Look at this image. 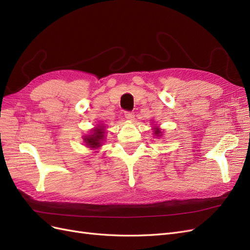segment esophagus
Instances as JSON below:
<instances>
[{"label":"esophagus","instance_id":"esophagus-1","mask_svg":"<svg viewBox=\"0 0 250 250\" xmlns=\"http://www.w3.org/2000/svg\"><path fill=\"white\" fill-rule=\"evenodd\" d=\"M125 118L127 119V120H133V118H134V113L133 112H131V111H126L125 112Z\"/></svg>","mask_w":250,"mask_h":250}]
</instances>
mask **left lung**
I'll list each match as a JSON object with an SVG mask.
<instances>
[{
	"instance_id": "1",
	"label": "left lung",
	"mask_w": 250,
	"mask_h": 250,
	"mask_svg": "<svg viewBox=\"0 0 250 250\" xmlns=\"http://www.w3.org/2000/svg\"><path fill=\"white\" fill-rule=\"evenodd\" d=\"M162 133V131H161V129L158 127H156V128H154V135H156V137H161V134Z\"/></svg>"
}]
</instances>
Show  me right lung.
Returning a JSON list of instances; mask_svg holds the SVG:
<instances>
[{
	"mask_svg": "<svg viewBox=\"0 0 250 250\" xmlns=\"http://www.w3.org/2000/svg\"><path fill=\"white\" fill-rule=\"evenodd\" d=\"M104 129L103 126L98 125V127L94 128L92 130V134H88L84 138V142L89 148L97 149L102 146V142L104 140Z\"/></svg>",
	"mask_w": 250,
	"mask_h": 250,
	"instance_id": "obj_1",
	"label": "right lung"
}]
</instances>
